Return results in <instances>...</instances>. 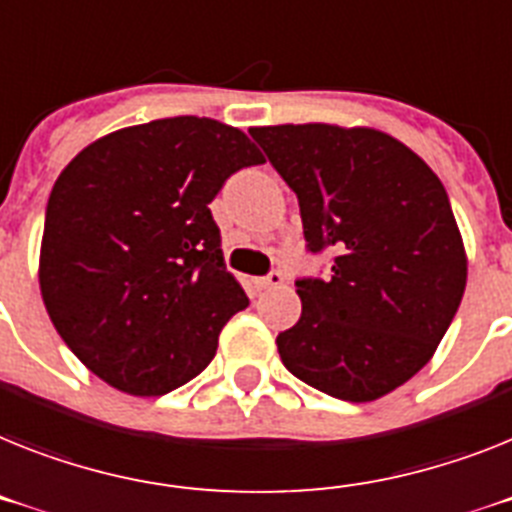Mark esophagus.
Listing matches in <instances>:
<instances>
[{
    "label": "esophagus",
    "mask_w": 512,
    "mask_h": 512,
    "mask_svg": "<svg viewBox=\"0 0 512 512\" xmlns=\"http://www.w3.org/2000/svg\"><path fill=\"white\" fill-rule=\"evenodd\" d=\"M255 286H257V289H276V286H283V273H281V270H273L270 276L257 278Z\"/></svg>",
    "instance_id": "1"
}]
</instances>
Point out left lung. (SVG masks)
<instances>
[{
  "label": "left lung",
  "mask_w": 512,
  "mask_h": 512,
  "mask_svg": "<svg viewBox=\"0 0 512 512\" xmlns=\"http://www.w3.org/2000/svg\"><path fill=\"white\" fill-rule=\"evenodd\" d=\"M299 197L328 281H296L302 317L276 338L291 375L351 403L393 393L435 356L466 291L468 257L448 192L409 145L375 127H252Z\"/></svg>",
  "instance_id": "1"
}]
</instances>
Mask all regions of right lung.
I'll return each instance as SVG.
<instances>
[{
  "label": "right lung",
  "instance_id": "1",
  "mask_svg": "<svg viewBox=\"0 0 512 512\" xmlns=\"http://www.w3.org/2000/svg\"><path fill=\"white\" fill-rule=\"evenodd\" d=\"M255 163L265 158L242 130L174 117L109 132L64 166L38 286L62 341L111 388L163 395L216 356L249 299L223 265L208 205Z\"/></svg>",
  "mask_w": 512,
  "mask_h": 512
}]
</instances>
